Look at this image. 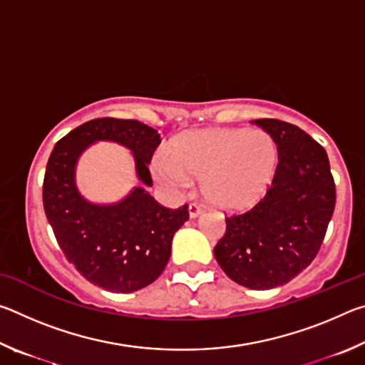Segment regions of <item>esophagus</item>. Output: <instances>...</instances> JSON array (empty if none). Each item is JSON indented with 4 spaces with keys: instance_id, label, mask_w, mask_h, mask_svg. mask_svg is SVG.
<instances>
[{
    "instance_id": "esophagus-1",
    "label": "esophagus",
    "mask_w": 365,
    "mask_h": 365,
    "mask_svg": "<svg viewBox=\"0 0 365 365\" xmlns=\"http://www.w3.org/2000/svg\"><path fill=\"white\" fill-rule=\"evenodd\" d=\"M202 212V209H201V206H197L196 202H191V205L188 206V214H190V217H197V215H200Z\"/></svg>"
}]
</instances>
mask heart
Here are the masks:
<instances>
[{
	"label": "heart",
	"instance_id": "b5f03b06",
	"mask_svg": "<svg viewBox=\"0 0 365 365\" xmlns=\"http://www.w3.org/2000/svg\"><path fill=\"white\" fill-rule=\"evenodd\" d=\"M279 168V148L262 130L200 128L172 141L169 154L153 159V175L175 191L201 180L211 205L237 211L255 205L274 182Z\"/></svg>",
	"mask_w": 365,
	"mask_h": 365
}]
</instances>
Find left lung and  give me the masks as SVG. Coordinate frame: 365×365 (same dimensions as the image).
<instances>
[{
  "label": "left lung",
  "instance_id": "left-lung-1",
  "mask_svg": "<svg viewBox=\"0 0 365 365\" xmlns=\"http://www.w3.org/2000/svg\"><path fill=\"white\" fill-rule=\"evenodd\" d=\"M252 122L274 138L279 168L255 207L225 219L214 256L238 285L270 289L294 279L317 256L336 193L329 156L316 140L283 120Z\"/></svg>",
  "mask_w": 365,
  "mask_h": 365
}]
</instances>
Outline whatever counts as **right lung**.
Here are the masks:
<instances>
[{"label": "right lung", "instance_id": "add662e5", "mask_svg": "<svg viewBox=\"0 0 365 365\" xmlns=\"http://www.w3.org/2000/svg\"><path fill=\"white\" fill-rule=\"evenodd\" d=\"M98 140H113L133 151L141 187L120 202L98 205L76 188L79 156ZM160 143L158 130L132 119L103 117L85 122L61 138L48 159L43 207L54 237L73 267L93 285L132 293L150 285L169 262L172 238L188 220V206L168 209L145 190L148 169Z\"/></svg>", "mask_w": 365, "mask_h": 365}]
</instances>
